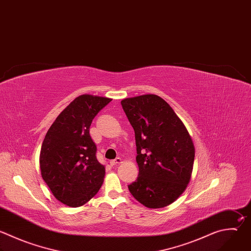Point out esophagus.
<instances>
[{
  "label": "esophagus",
  "mask_w": 251,
  "mask_h": 251,
  "mask_svg": "<svg viewBox=\"0 0 251 251\" xmlns=\"http://www.w3.org/2000/svg\"><path fill=\"white\" fill-rule=\"evenodd\" d=\"M121 162H122V158L121 157H116L115 159L110 161V164L111 165H116V164H120Z\"/></svg>",
  "instance_id": "1"
}]
</instances>
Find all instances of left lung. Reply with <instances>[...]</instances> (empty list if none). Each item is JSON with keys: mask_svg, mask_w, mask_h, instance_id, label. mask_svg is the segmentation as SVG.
Wrapping results in <instances>:
<instances>
[{"mask_svg": "<svg viewBox=\"0 0 251 251\" xmlns=\"http://www.w3.org/2000/svg\"><path fill=\"white\" fill-rule=\"evenodd\" d=\"M135 131L137 180L128 186L133 197L150 209L174 203L186 189L195 148L185 125L172 106L155 95L121 100Z\"/></svg>", "mask_w": 251, "mask_h": 251, "instance_id": "1", "label": "left lung"}]
</instances>
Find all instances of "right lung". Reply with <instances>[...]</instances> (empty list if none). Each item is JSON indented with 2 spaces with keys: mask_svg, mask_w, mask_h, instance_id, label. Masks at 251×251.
Here are the masks:
<instances>
[{
  "mask_svg": "<svg viewBox=\"0 0 251 251\" xmlns=\"http://www.w3.org/2000/svg\"><path fill=\"white\" fill-rule=\"evenodd\" d=\"M111 100L81 95L58 115L46 133L39 155L41 176L54 197L66 206L85 205L103 183L105 166L97 158L90 127Z\"/></svg>",
  "mask_w": 251,
  "mask_h": 251,
  "instance_id": "1",
  "label": "right lung"
}]
</instances>
